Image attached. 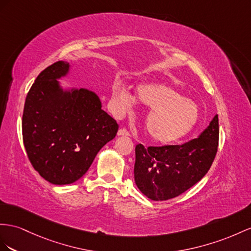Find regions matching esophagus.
<instances>
[{"label": "esophagus", "instance_id": "34e87169", "mask_svg": "<svg viewBox=\"0 0 251 251\" xmlns=\"http://www.w3.org/2000/svg\"><path fill=\"white\" fill-rule=\"evenodd\" d=\"M119 136H129V131H128L126 128H121L118 131Z\"/></svg>", "mask_w": 251, "mask_h": 251}]
</instances>
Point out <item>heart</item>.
<instances>
[{"mask_svg":"<svg viewBox=\"0 0 251 251\" xmlns=\"http://www.w3.org/2000/svg\"><path fill=\"white\" fill-rule=\"evenodd\" d=\"M138 98L151 107L145 118V130L156 142H174L190 132L197 123L198 106L168 85L142 83L138 87ZM112 104L118 113H125L136 104V96L124 83L114 81Z\"/></svg>","mask_w":251,"mask_h":251,"instance_id":"obj_1","label":"heart"}]
</instances>
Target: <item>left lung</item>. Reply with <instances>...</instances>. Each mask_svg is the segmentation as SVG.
<instances>
[{
  "instance_id": "1",
  "label": "left lung",
  "mask_w": 251,
  "mask_h": 251,
  "mask_svg": "<svg viewBox=\"0 0 251 251\" xmlns=\"http://www.w3.org/2000/svg\"><path fill=\"white\" fill-rule=\"evenodd\" d=\"M218 115L201 136L179 145L136 146L134 181L151 201L177 197L207 174L217 152Z\"/></svg>"
}]
</instances>
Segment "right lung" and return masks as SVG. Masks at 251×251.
<instances>
[{
  "label": "right lung",
  "instance_id": "right-lung-1",
  "mask_svg": "<svg viewBox=\"0 0 251 251\" xmlns=\"http://www.w3.org/2000/svg\"><path fill=\"white\" fill-rule=\"evenodd\" d=\"M70 64L57 61L44 69L30 87L22 117V136L29 162L53 184H70L89 170L119 125L87 89L63 91L57 79Z\"/></svg>",
  "mask_w": 251,
  "mask_h": 251
}]
</instances>
